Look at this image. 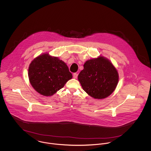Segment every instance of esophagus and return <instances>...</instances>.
<instances>
[{
  "label": "esophagus",
  "mask_w": 151,
  "mask_h": 151,
  "mask_svg": "<svg viewBox=\"0 0 151 151\" xmlns=\"http://www.w3.org/2000/svg\"><path fill=\"white\" fill-rule=\"evenodd\" d=\"M78 74L77 73H74L73 74V78H75V79H76V78H78Z\"/></svg>",
  "instance_id": "1"
}]
</instances>
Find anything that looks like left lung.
<instances>
[{"instance_id": "obj_1", "label": "left lung", "mask_w": 151, "mask_h": 151, "mask_svg": "<svg viewBox=\"0 0 151 151\" xmlns=\"http://www.w3.org/2000/svg\"><path fill=\"white\" fill-rule=\"evenodd\" d=\"M78 80L88 95L95 99H104L115 91L119 74L113 63L100 55L86 60Z\"/></svg>"}]
</instances>
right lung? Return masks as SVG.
I'll return each instance as SVG.
<instances>
[{"label": "right lung", "mask_w": 151, "mask_h": 151, "mask_svg": "<svg viewBox=\"0 0 151 151\" xmlns=\"http://www.w3.org/2000/svg\"><path fill=\"white\" fill-rule=\"evenodd\" d=\"M29 82L36 91L44 96H51L72 78L66 63L49 53L35 58L28 68Z\"/></svg>", "instance_id": "obj_1"}]
</instances>
